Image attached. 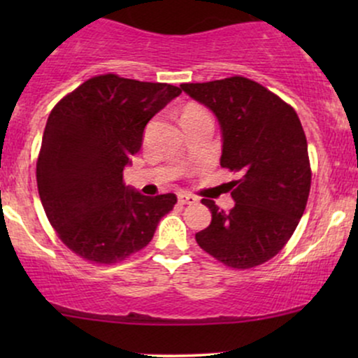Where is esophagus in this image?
<instances>
[{
    "mask_svg": "<svg viewBox=\"0 0 358 358\" xmlns=\"http://www.w3.org/2000/svg\"><path fill=\"white\" fill-rule=\"evenodd\" d=\"M178 202L180 203H188V205L196 203V196L190 195V193H180V195H178Z\"/></svg>",
    "mask_w": 358,
    "mask_h": 358,
    "instance_id": "obj_1",
    "label": "esophagus"
}]
</instances>
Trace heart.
<instances>
[{
    "mask_svg": "<svg viewBox=\"0 0 358 358\" xmlns=\"http://www.w3.org/2000/svg\"><path fill=\"white\" fill-rule=\"evenodd\" d=\"M199 110H203L202 108H199V106H188V108H185L183 114H190V113H199ZM182 114V116H183Z\"/></svg>",
    "mask_w": 358,
    "mask_h": 358,
    "instance_id": "obj_1",
    "label": "heart"
}]
</instances>
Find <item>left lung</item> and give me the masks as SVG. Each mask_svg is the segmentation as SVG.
Returning a JSON list of instances; mask_svg holds the SVG:
<instances>
[{
    "instance_id": "8db88e82",
    "label": "left lung",
    "mask_w": 358,
    "mask_h": 358,
    "mask_svg": "<svg viewBox=\"0 0 358 358\" xmlns=\"http://www.w3.org/2000/svg\"><path fill=\"white\" fill-rule=\"evenodd\" d=\"M180 87L215 114L220 166L241 175L229 183L236 202L229 212L202 200L212 222L195 234L196 244L229 268L262 264L293 236L310 195L308 143L296 110L245 77Z\"/></svg>"
}]
</instances>
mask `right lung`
I'll list each match as a JSON object with an SVG mask.
<instances>
[{
  "mask_svg": "<svg viewBox=\"0 0 358 358\" xmlns=\"http://www.w3.org/2000/svg\"><path fill=\"white\" fill-rule=\"evenodd\" d=\"M182 89L159 82L92 77L48 116L36 162L40 200L59 237L77 256L114 264L153 239L175 193L146 196L122 183L151 117Z\"/></svg>",
  "mask_w": 358,
  "mask_h": 358,
  "instance_id": "add662e5",
  "label": "right lung"
}]
</instances>
